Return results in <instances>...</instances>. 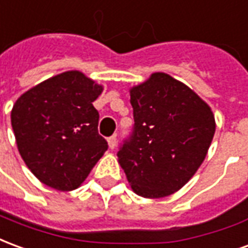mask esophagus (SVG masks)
<instances>
[{
  "label": "esophagus",
  "instance_id": "obj_1",
  "mask_svg": "<svg viewBox=\"0 0 248 248\" xmlns=\"http://www.w3.org/2000/svg\"><path fill=\"white\" fill-rule=\"evenodd\" d=\"M108 143L110 149H115V146H117V135H111V137H108Z\"/></svg>",
  "mask_w": 248,
  "mask_h": 248
}]
</instances>
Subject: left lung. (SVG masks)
Returning a JSON list of instances; mask_svg holds the SVG:
<instances>
[{
	"label": "left lung",
	"instance_id": "8db88e82",
	"mask_svg": "<svg viewBox=\"0 0 248 248\" xmlns=\"http://www.w3.org/2000/svg\"><path fill=\"white\" fill-rule=\"evenodd\" d=\"M134 127L118 151L131 188L143 198L171 195L206 158L214 133L211 108L190 87L154 73L130 90Z\"/></svg>",
	"mask_w": 248,
	"mask_h": 248
}]
</instances>
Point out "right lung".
Instances as JSON below:
<instances>
[{
    "instance_id": "add662e5",
    "label": "right lung",
    "mask_w": 248,
    "mask_h": 248,
    "mask_svg": "<svg viewBox=\"0 0 248 248\" xmlns=\"http://www.w3.org/2000/svg\"><path fill=\"white\" fill-rule=\"evenodd\" d=\"M102 90L81 71H65L14 103L12 127L19 154L46 186L60 191L79 187L108 150L93 106Z\"/></svg>"
}]
</instances>
